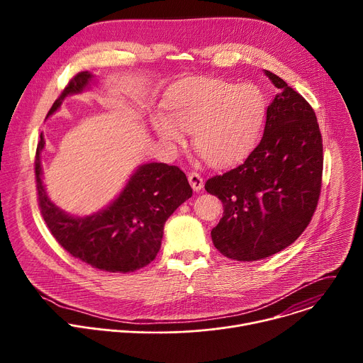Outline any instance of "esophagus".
Listing matches in <instances>:
<instances>
[{
	"instance_id": "obj_1",
	"label": "esophagus",
	"mask_w": 363,
	"mask_h": 363,
	"mask_svg": "<svg viewBox=\"0 0 363 363\" xmlns=\"http://www.w3.org/2000/svg\"><path fill=\"white\" fill-rule=\"evenodd\" d=\"M188 181H189L194 191H199L203 186V179L198 172H191L188 175Z\"/></svg>"
}]
</instances>
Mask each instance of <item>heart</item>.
I'll return each instance as SVG.
<instances>
[{"label": "heart", "instance_id": "b5f03b06", "mask_svg": "<svg viewBox=\"0 0 363 363\" xmlns=\"http://www.w3.org/2000/svg\"><path fill=\"white\" fill-rule=\"evenodd\" d=\"M169 116L155 122L158 135L168 143L192 132L194 146L213 165L238 161L262 136L267 103L255 84H238L218 79H202L186 84L168 97Z\"/></svg>", "mask_w": 363, "mask_h": 363}]
</instances>
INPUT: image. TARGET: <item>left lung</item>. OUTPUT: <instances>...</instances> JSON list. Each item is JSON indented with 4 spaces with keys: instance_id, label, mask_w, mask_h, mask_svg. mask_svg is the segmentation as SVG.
I'll use <instances>...</instances> for the list:
<instances>
[{
    "instance_id": "8db88e82",
    "label": "left lung",
    "mask_w": 363,
    "mask_h": 363,
    "mask_svg": "<svg viewBox=\"0 0 363 363\" xmlns=\"http://www.w3.org/2000/svg\"><path fill=\"white\" fill-rule=\"evenodd\" d=\"M264 74L280 93L267 108L260 143L242 164L205 182L224 203L213 242L237 262L263 260L294 242L322 188L323 143L313 108L281 77Z\"/></svg>"
}]
</instances>
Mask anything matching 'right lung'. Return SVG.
Listing matches in <instances>:
<instances>
[{
  "label": "right lung",
  "mask_w": 363,
  "mask_h": 363,
  "mask_svg": "<svg viewBox=\"0 0 363 363\" xmlns=\"http://www.w3.org/2000/svg\"><path fill=\"white\" fill-rule=\"evenodd\" d=\"M91 77L87 72L76 74L47 116L60 108L67 94L80 93ZM43 147L40 135L34 161L38 206L57 242L74 258L109 273H130L153 262L161 248L165 221L192 195L185 174L167 164L142 165L106 210L74 218L59 210L45 194L40 161Z\"/></svg>",
  "instance_id": "1"
}]
</instances>
